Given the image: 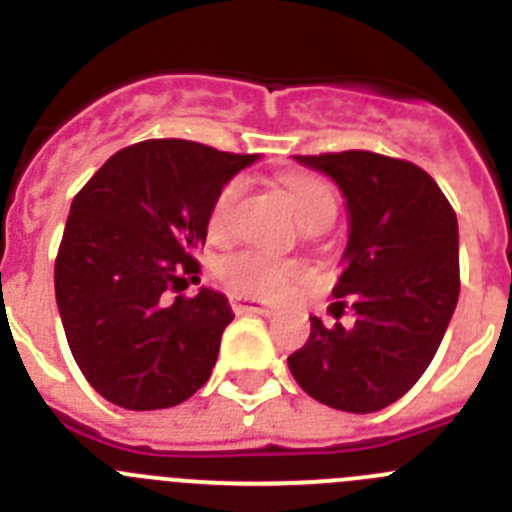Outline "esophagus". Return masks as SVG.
Returning a JSON list of instances; mask_svg holds the SVG:
<instances>
[{"mask_svg": "<svg viewBox=\"0 0 512 512\" xmlns=\"http://www.w3.org/2000/svg\"><path fill=\"white\" fill-rule=\"evenodd\" d=\"M230 307H233L235 312H256V315H264V318H271V315H274V310L266 307L264 302L248 300V297H241V295L230 297Z\"/></svg>", "mask_w": 512, "mask_h": 512, "instance_id": "1", "label": "esophagus"}]
</instances>
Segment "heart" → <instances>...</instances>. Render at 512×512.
<instances>
[{
	"instance_id": "heart-1",
	"label": "heart",
	"mask_w": 512,
	"mask_h": 512,
	"mask_svg": "<svg viewBox=\"0 0 512 512\" xmlns=\"http://www.w3.org/2000/svg\"><path fill=\"white\" fill-rule=\"evenodd\" d=\"M287 192L295 202L297 212L305 223H312L318 217L333 215L336 217V194L323 179L307 174L289 176ZM243 179H230L223 184V189L217 192L215 202L210 207V220L207 228L215 238H225L233 228L235 207L243 197ZM215 277L225 284L228 289L246 297H261V300H277V297L287 295L289 287L302 277V266L297 261L279 259L266 251H235L223 256L215 264Z\"/></svg>"
}]
</instances>
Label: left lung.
I'll return each instance as SVG.
<instances>
[{
    "label": "left lung",
    "mask_w": 512,
    "mask_h": 512,
    "mask_svg": "<svg viewBox=\"0 0 512 512\" xmlns=\"http://www.w3.org/2000/svg\"><path fill=\"white\" fill-rule=\"evenodd\" d=\"M328 174L348 207V246L333 315L351 300L354 325L310 318L289 356L302 390L328 408L377 413L423 377L459 300V225L431 174L372 151L295 156Z\"/></svg>",
    "instance_id": "8db88e82"
}]
</instances>
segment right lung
Wrapping results in <instances>:
<instances>
[{
	"mask_svg": "<svg viewBox=\"0 0 512 512\" xmlns=\"http://www.w3.org/2000/svg\"><path fill=\"white\" fill-rule=\"evenodd\" d=\"M253 161L194 140H140L71 202L53 274L58 312L81 374L112 405L174 408L210 379L233 310L215 289L169 292L200 282L194 251L212 202Z\"/></svg>",
	"mask_w": 512,
	"mask_h": 512,
	"instance_id": "1",
	"label": "right lung"
}]
</instances>
